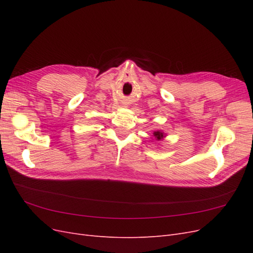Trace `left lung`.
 I'll return each instance as SVG.
<instances>
[{
	"instance_id": "obj_1",
	"label": "left lung",
	"mask_w": 253,
	"mask_h": 253,
	"mask_svg": "<svg viewBox=\"0 0 253 253\" xmlns=\"http://www.w3.org/2000/svg\"><path fill=\"white\" fill-rule=\"evenodd\" d=\"M153 134H154V137H155V139H156L157 141L162 140V139L164 138V137H165V134H164L163 132H160V131H156V132H154Z\"/></svg>"
}]
</instances>
